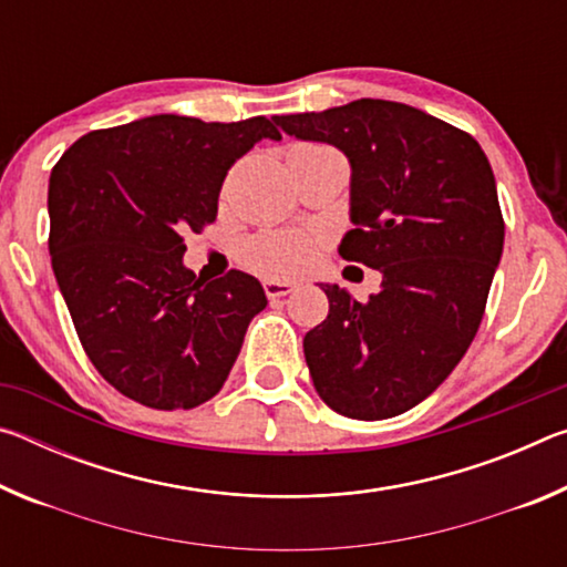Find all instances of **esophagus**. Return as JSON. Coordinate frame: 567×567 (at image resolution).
Returning a JSON list of instances; mask_svg holds the SVG:
<instances>
[{
    "label": "esophagus",
    "instance_id": "esophagus-1",
    "mask_svg": "<svg viewBox=\"0 0 567 567\" xmlns=\"http://www.w3.org/2000/svg\"><path fill=\"white\" fill-rule=\"evenodd\" d=\"M297 290V282H282V280H265V295L270 300H280V297H287L290 292Z\"/></svg>",
    "mask_w": 567,
    "mask_h": 567
}]
</instances>
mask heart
I'll return each mask as SVG.
<instances>
[{
  "instance_id": "obj_1",
  "label": "heart",
  "mask_w": 567,
  "mask_h": 567,
  "mask_svg": "<svg viewBox=\"0 0 567 567\" xmlns=\"http://www.w3.org/2000/svg\"><path fill=\"white\" fill-rule=\"evenodd\" d=\"M239 257L252 272L285 280L305 270L312 260V245L297 233H262L247 239Z\"/></svg>"
}]
</instances>
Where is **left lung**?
Wrapping results in <instances>:
<instances>
[{
    "label": "left lung",
    "mask_w": 567,
    "mask_h": 567,
    "mask_svg": "<svg viewBox=\"0 0 567 567\" xmlns=\"http://www.w3.org/2000/svg\"><path fill=\"white\" fill-rule=\"evenodd\" d=\"M275 122L348 157L354 229L338 249L382 272L368 302L320 282L328 320L302 342L315 390L344 417H395L443 385L483 320L505 239L491 162L467 132L400 102Z\"/></svg>",
    "instance_id": "8db88e82"
}]
</instances>
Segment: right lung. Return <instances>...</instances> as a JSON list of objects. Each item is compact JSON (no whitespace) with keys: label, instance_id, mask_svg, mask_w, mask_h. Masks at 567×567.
I'll use <instances>...</instances> for the list:
<instances>
[{"label":"right lung","instance_id":"right-lung-1","mask_svg":"<svg viewBox=\"0 0 567 567\" xmlns=\"http://www.w3.org/2000/svg\"><path fill=\"white\" fill-rule=\"evenodd\" d=\"M267 117L203 122L152 114L84 134L50 177V255L80 342L122 395L155 410L215 398L267 297L252 275L205 282L185 235L215 223L227 169Z\"/></svg>","mask_w":567,"mask_h":567}]
</instances>
